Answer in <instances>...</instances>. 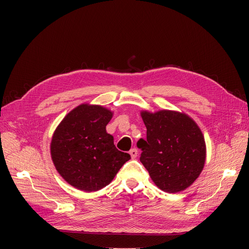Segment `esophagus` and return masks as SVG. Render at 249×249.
Segmentation results:
<instances>
[{
    "label": "esophagus",
    "instance_id": "esophagus-1",
    "mask_svg": "<svg viewBox=\"0 0 249 249\" xmlns=\"http://www.w3.org/2000/svg\"><path fill=\"white\" fill-rule=\"evenodd\" d=\"M130 155H131V157L133 158V159H135V158H136L137 155H138V150L136 148H132L130 150Z\"/></svg>",
    "mask_w": 249,
    "mask_h": 249
}]
</instances>
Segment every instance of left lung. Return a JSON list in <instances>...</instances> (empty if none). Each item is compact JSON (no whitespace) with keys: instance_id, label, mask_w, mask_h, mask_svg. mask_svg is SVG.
<instances>
[{"instance_id":"8db88e82","label":"left lung","mask_w":249,"mask_h":249,"mask_svg":"<svg viewBox=\"0 0 249 249\" xmlns=\"http://www.w3.org/2000/svg\"><path fill=\"white\" fill-rule=\"evenodd\" d=\"M146 140L140 139V162L158 188L168 193L191 186L205 166L206 142L197 124L184 112L141 111Z\"/></svg>"}]
</instances>
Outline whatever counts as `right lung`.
Instances as JSON below:
<instances>
[{"instance_id": "add662e5", "label": "right lung", "mask_w": 249, "mask_h": 249, "mask_svg": "<svg viewBox=\"0 0 249 249\" xmlns=\"http://www.w3.org/2000/svg\"><path fill=\"white\" fill-rule=\"evenodd\" d=\"M113 112L100 105L81 104L58 124L51 157L59 175L76 189L93 192L109 185L131 156L118 150L106 131Z\"/></svg>"}]
</instances>
